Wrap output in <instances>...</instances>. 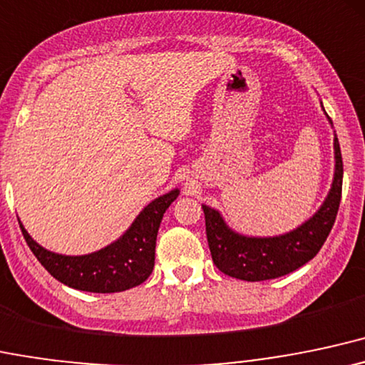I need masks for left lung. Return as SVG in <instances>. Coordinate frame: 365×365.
Wrapping results in <instances>:
<instances>
[{
  "label": "left lung",
  "instance_id": "obj_1",
  "mask_svg": "<svg viewBox=\"0 0 365 365\" xmlns=\"http://www.w3.org/2000/svg\"><path fill=\"white\" fill-rule=\"evenodd\" d=\"M334 158H336L334 165L336 169H334L333 187L326 202L312 219L288 235L276 237H247L236 235L224 224L219 212L203 205L208 248L217 269L236 279L253 282L286 276L312 260L324 245L326 237L329 236L341 202L343 160L336 134H334Z\"/></svg>",
  "mask_w": 365,
  "mask_h": 365
}]
</instances>
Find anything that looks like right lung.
<instances>
[{
	"instance_id": "right-lung-1",
	"label": "right lung",
	"mask_w": 365,
	"mask_h": 365,
	"mask_svg": "<svg viewBox=\"0 0 365 365\" xmlns=\"http://www.w3.org/2000/svg\"><path fill=\"white\" fill-rule=\"evenodd\" d=\"M178 195L179 190H174L153 200L120 240L100 252L83 257H65L48 252L19 224L29 248L55 279L81 292H125L145 282L153 271L158 227L163 214Z\"/></svg>"
}]
</instances>
